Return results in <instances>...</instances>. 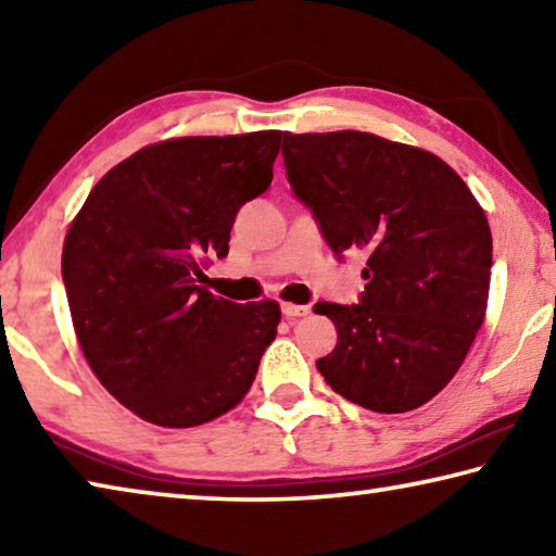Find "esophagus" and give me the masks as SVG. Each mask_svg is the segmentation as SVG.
Wrapping results in <instances>:
<instances>
[{
    "label": "esophagus",
    "mask_w": 556,
    "mask_h": 556,
    "mask_svg": "<svg viewBox=\"0 0 556 556\" xmlns=\"http://www.w3.org/2000/svg\"><path fill=\"white\" fill-rule=\"evenodd\" d=\"M308 312H312V308L308 306H301V304H281V314H285L287 318H296V316H306Z\"/></svg>",
    "instance_id": "esophagus-1"
}]
</instances>
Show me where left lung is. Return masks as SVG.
I'll return each mask as SVG.
<instances>
[{"instance_id": "1", "label": "left lung", "mask_w": 556, "mask_h": 556, "mask_svg": "<svg viewBox=\"0 0 556 556\" xmlns=\"http://www.w3.org/2000/svg\"><path fill=\"white\" fill-rule=\"evenodd\" d=\"M287 178L341 260L368 255L361 304L314 306L338 343L316 368L365 409H417L446 388L485 318L493 238L454 168L368 131H285Z\"/></svg>"}]
</instances>
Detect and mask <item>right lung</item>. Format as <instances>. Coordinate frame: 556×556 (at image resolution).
<instances>
[{
  "instance_id": "1",
  "label": "right lung",
  "mask_w": 556,
  "mask_h": 556,
  "mask_svg": "<svg viewBox=\"0 0 556 556\" xmlns=\"http://www.w3.org/2000/svg\"><path fill=\"white\" fill-rule=\"evenodd\" d=\"M281 131L149 144L100 178L63 242L75 336L96 378L156 427L232 409L275 341L277 301L235 304L199 281L235 215L265 193Z\"/></svg>"
}]
</instances>
